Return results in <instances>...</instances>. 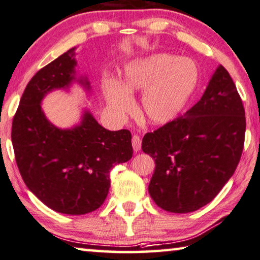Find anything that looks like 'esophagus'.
Segmentation results:
<instances>
[{
	"instance_id": "34e87169",
	"label": "esophagus",
	"mask_w": 260,
	"mask_h": 260,
	"mask_svg": "<svg viewBox=\"0 0 260 260\" xmlns=\"http://www.w3.org/2000/svg\"><path fill=\"white\" fill-rule=\"evenodd\" d=\"M132 145H133L134 151H139L141 149V138L138 134L133 135V138H132Z\"/></svg>"
}]
</instances>
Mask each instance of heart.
<instances>
[{
	"mask_svg": "<svg viewBox=\"0 0 260 260\" xmlns=\"http://www.w3.org/2000/svg\"><path fill=\"white\" fill-rule=\"evenodd\" d=\"M187 61L169 54H155L131 61L123 68L119 83L108 81L106 100L117 115L133 109L131 94L143 91L141 112L151 123H167L184 108L194 90L197 72L189 76Z\"/></svg>",
	"mask_w": 260,
	"mask_h": 260,
	"instance_id": "1",
	"label": "heart"
}]
</instances>
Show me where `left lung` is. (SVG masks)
I'll list each match as a JSON object with an SVG mask.
<instances>
[{"instance_id": "obj_1", "label": "left lung", "mask_w": 260, "mask_h": 260, "mask_svg": "<svg viewBox=\"0 0 260 260\" xmlns=\"http://www.w3.org/2000/svg\"><path fill=\"white\" fill-rule=\"evenodd\" d=\"M245 127L240 93L219 66L194 106L143 137L142 150L155 160L148 189L156 205L188 213L211 203L240 163Z\"/></svg>"}]
</instances>
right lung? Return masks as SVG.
Wrapping results in <instances>:
<instances>
[{
  "instance_id": "add662e5",
  "label": "right lung",
  "mask_w": 260,
  "mask_h": 260,
  "mask_svg": "<svg viewBox=\"0 0 260 260\" xmlns=\"http://www.w3.org/2000/svg\"><path fill=\"white\" fill-rule=\"evenodd\" d=\"M74 54L71 48L31 78L14 115L11 141L28 189L53 211L81 215L103 205L111 169L129 160L133 147L128 129H105L89 112L73 129L57 128L44 115L45 94L74 80Z\"/></svg>"
}]
</instances>
